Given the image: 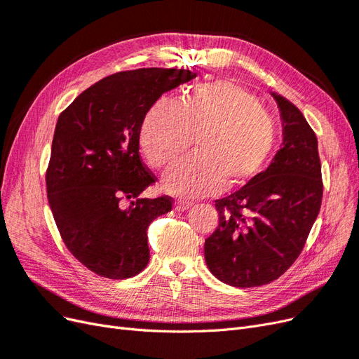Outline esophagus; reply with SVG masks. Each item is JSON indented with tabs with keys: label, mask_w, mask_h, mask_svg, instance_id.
I'll return each instance as SVG.
<instances>
[{
	"label": "esophagus",
	"mask_w": 359,
	"mask_h": 359,
	"mask_svg": "<svg viewBox=\"0 0 359 359\" xmlns=\"http://www.w3.org/2000/svg\"><path fill=\"white\" fill-rule=\"evenodd\" d=\"M191 208V202H186V201H177L175 202V210L177 211H186Z\"/></svg>",
	"instance_id": "1"
}]
</instances>
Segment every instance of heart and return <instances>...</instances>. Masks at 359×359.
<instances>
[{
  "label": "heart",
  "mask_w": 359,
  "mask_h": 359,
  "mask_svg": "<svg viewBox=\"0 0 359 359\" xmlns=\"http://www.w3.org/2000/svg\"><path fill=\"white\" fill-rule=\"evenodd\" d=\"M276 137L273 115L226 79L194 85L180 104L156 102L140 128V145L154 168L169 165L194 139L196 154L175 163L163 178L165 189L181 198L244 186L265 165Z\"/></svg>",
  "instance_id": "b5f03b06"
}]
</instances>
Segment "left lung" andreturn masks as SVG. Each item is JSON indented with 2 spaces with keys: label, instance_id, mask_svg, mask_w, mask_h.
I'll list each match as a JSON object with an SVG mask.
<instances>
[{
  "label": "left lung",
  "instance_id": "left-lung-1",
  "mask_svg": "<svg viewBox=\"0 0 359 359\" xmlns=\"http://www.w3.org/2000/svg\"><path fill=\"white\" fill-rule=\"evenodd\" d=\"M273 97L283 147L266 170L215 201L219 226L205 240L212 276L233 287H257L283 276L302 252L322 203L318 137L295 104Z\"/></svg>",
  "mask_w": 359,
  "mask_h": 359
}]
</instances>
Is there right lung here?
Segmentation results:
<instances>
[{"label":"right lung","instance_id":"right-lung-1","mask_svg":"<svg viewBox=\"0 0 359 359\" xmlns=\"http://www.w3.org/2000/svg\"><path fill=\"white\" fill-rule=\"evenodd\" d=\"M193 78L182 69L119 72L58 116L48 201L69 252L97 276L130 278L148 265L147 229L172 210V198H139L156 182L139 154L140 127L163 93Z\"/></svg>","mask_w":359,"mask_h":359}]
</instances>
